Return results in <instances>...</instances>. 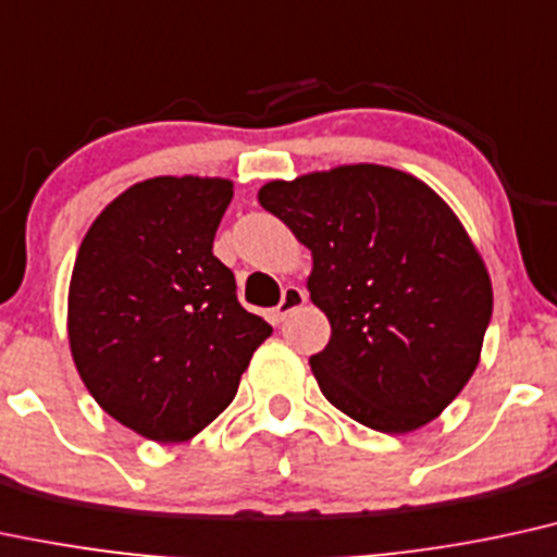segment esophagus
Here are the masks:
<instances>
[{
	"mask_svg": "<svg viewBox=\"0 0 557 557\" xmlns=\"http://www.w3.org/2000/svg\"><path fill=\"white\" fill-rule=\"evenodd\" d=\"M306 304V290L298 285H287L283 290V300H280L277 308H274V319L285 321L293 311H298L300 306Z\"/></svg>",
	"mask_w": 557,
	"mask_h": 557,
	"instance_id": "esophagus-1",
	"label": "esophagus"
}]
</instances>
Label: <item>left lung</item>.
Returning <instances> with one entry per match:
<instances>
[{
	"label": "left lung",
	"instance_id": "obj_1",
	"mask_svg": "<svg viewBox=\"0 0 557 557\" xmlns=\"http://www.w3.org/2000/svg\"><path fill=\"white\" fill-rule=\"evenodd\" d=\"M259 205L311 251L306 287L332 324L321 394L360 425L410 433L480 363L493 285L470 233L412 173L376 163L270 181Z\"/></svg>",
	"mask_w": 557,
	"mask_h": 557
}]
</instances>
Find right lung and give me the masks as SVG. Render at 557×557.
Returning <instances> with one entry per match:
<instances>
[{"instance_id": "add662e5", "label": "right lung", "mask_w": 557, "mask_h": 557, "mask_svg": "<svg viewBox=\"0 0 557 557\" xmlns=\"http://www.w3.org/2000/svg\"><path fill=\"white\" fill-rule=\"evenodd\" d=\"M231 199V178L139 181L79 244L66 300L72 360L113 420L158 444L210 425L272 334L212 253Z\"/></svg>"}]
</instances>
